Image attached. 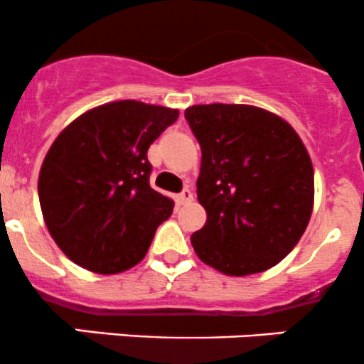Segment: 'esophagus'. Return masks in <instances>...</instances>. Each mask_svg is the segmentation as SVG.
<instances>
[{
	"instance_id": "obj_1",
	"label": "esophagus",
	"mask_w": 364,
	"mask_h": 364,
	"mask_svg": "<svg viewBox=\"0 0 364 364\" xmlns=\"http://www.w3.org/2000/svg\"><path fill=\"white\" fill-rule=\"evenodd\" d=\"M177 201L181 205H186V203H189V201H193V191L187 189L186 187V189H183L182 193L177 196Z\"/></svg>"
}]
</instances>
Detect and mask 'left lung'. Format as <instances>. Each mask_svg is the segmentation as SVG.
Listing matches in <instances>:
<instances>
[{"instance_id":"left-lung-1","label":"left lung","mask_w":364,"mask_h":364,"mask_svg":"<svg viewBox=\"0 0 364 364\" xmlns=\"http://www.w3.org/2000/svg\"><path fill=\"white\" fill-rule=\"evenodd\" d=\"M201 146L198 201L207 212L194 251L228 276L274 267L296 247L313 210V166L283 118L246 104L186 109Z\"/></svg>"}]
</instances>
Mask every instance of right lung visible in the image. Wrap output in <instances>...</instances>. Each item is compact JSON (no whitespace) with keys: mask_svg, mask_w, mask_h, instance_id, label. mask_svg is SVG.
Returning <instances> with one entry per match:
<instances>
[{"mask_svg":"<svg viewBox=\"0 0 364 364\" xmlns=\"http://www.w3.org/2000/svg\"><path fill=\"white\" fill-rule=\"evenodd\" d=\"M177 109L118 100L75 118L55 139L38 177L49 233L74 264L117 274L143 260L173 200L150 187L146 152Z\"/></svg>","mask_w":364,"mask_h":364,"instance_id":"1","label":"right lung"}]
</instances>
